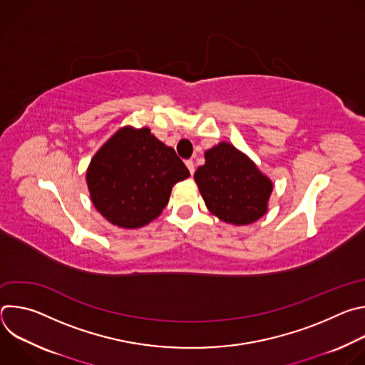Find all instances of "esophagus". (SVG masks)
Listing matches in <instances>:
<instances>
[{"label":"esophagus","instance_id":"esophagus-1","mask_svg":"<svg viewBox=\"0 0 365 365\" xmlns=\"http://www.w3.org/2000/svg\"><path fill=\"white\" fill-rule=\"evenodd\" d=\"M186 166H187L190 175H193V172H195V163H193L192 160H186Z\"/></svg>","mask_w":365,"mask_h":365}]
</instances>
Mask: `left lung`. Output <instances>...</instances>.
Here are the masks:
<instances>
[{"instance_id": "1", "label": "left lung", "mask_w": 365, "mask_h": 365, "mask_svg": "<svg viewBox=\"0 0 365 365\" xmlns=\"http://www.w3.org/2000/svg\"><path fill=\"white\" fill-rule=\"evenodd\" d=\"M195 182L207 210L224 222L248 225L267 212L272 180L230 143L205 151V165L195 172Z\"/></svg>"}]
</instances>
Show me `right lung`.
<instances>
[{
  "mask_svg": "<svg viewBox=\"0 0 365 365\" xmlns=\"http://www.w3.org/2000/svg\"><path fill=\"white\" fill-rule=\"evenodd\" d=\"M190 173L172 147L150 128L123 127L92 158L86 172L96 211L120 228H140L158 218L175 183Z\"/></svg>",
  "mask_w": 365,
  "mask_h": 365,
  "instance_id": "right-lung-1",
  "label": "right lung"
}]
</instances>
